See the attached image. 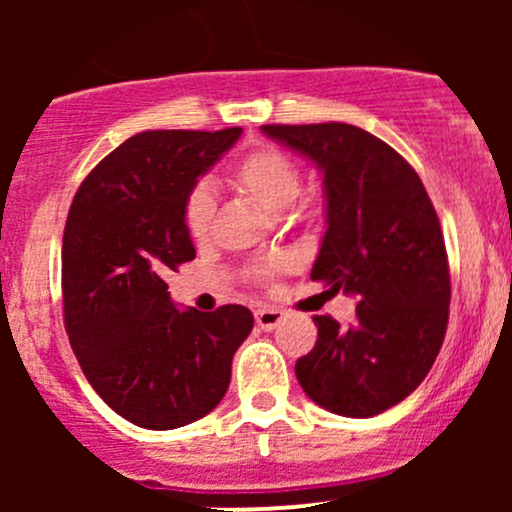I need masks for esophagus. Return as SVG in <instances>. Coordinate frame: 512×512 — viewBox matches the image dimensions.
<instances>
[{"mask_svg": "<svg viewBox=\"0 0 512 512\" xmlns=\"http://www.w3.org/2000/svg\"><path fill=\"white\" fill-rule=\"evenodd\" d=\"M255 320L262 330L269 332V330H274L281 320H284V313L276 308H262V310H255Z\"/></svg>", "mask_w": 512, "mask_h": 512, "instance_id": "34e87169", "label": "esophagus"}]
</instances>
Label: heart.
<instances>
[{
	"label": "heart",
	"mask_w": 512,
	"mask_h": 512,
	"mask_svg": "<svg viewBox=\"0 0 512 512\" xmlns=\"http://www.w3.org/2000/svg\"><path fill=\"white\" fill-rule=\"evenodd\" d=\"M228 182L233 190L248 197L257 207L269 214H279L296 202L301 195V170L291 161L284 151L274 146H262V149L250 151L233 166ZM185 216V228L192 240H204L211 233L216 216L214 195L207 187H195L185 199L182 207Z\"/></svg>",
	"instance_id": "1"
}]
</instances>
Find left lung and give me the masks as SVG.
I'll return each instance as SVG.
<instances>
[{
  "instance_id": "left-lung-1",
  "label": "left lung",
  "mask_w": 512,
  "mask_h": 512,
  "mask_svg": "<svg viewBox=\"0 0 512 512\" xmlns=\"http://www.w3.org/2000/svg\"><path fill=\"white\" fill-rule=\"evenodd\" d=\"M262 132L322 173L327 231L310 279L358 301L351 327L313 317L317 342L296 361L298 383L332 414H380L421 385L448 330L450 272L436 209L416 170L366 129L322 122Z\"/></svg>"
}]
</instances>
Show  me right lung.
Segmentation results:
<instances>
[{
    "label": "right lung",
    "instance_id": "add662e5",
    "mask_svg": "<svg viewBox=\"0 0 512 512\" xmlns=\"http://www.w3.org/2000/svg\"><path fill=\"white\" fill-rule=\"evenodd\" d=\"M243 129H156L98 163L69 207L62 298L86 380L134 426L170 431L226 395L231 363L255 317L245 305L180 310L166 276L195 260L182 207Z\"/></svg>",
    "mask_w": 512,
    "mask_h": 512
}]
</instances>
